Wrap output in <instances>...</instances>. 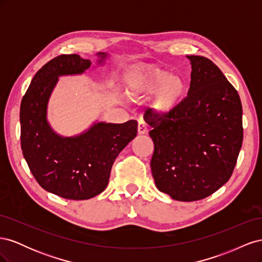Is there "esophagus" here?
<instances>
[{
    "instance_id": "obj_1",
    "label": "esophagus",
    "mask_w": 262,
    "mask_h": 262,
    "mask_svg": "<svg viewBox=\"0 0 262 262\" xmlns=\"http://www.w3.org/2000/svg\"><path fill=\"white\" fill-rule=\"evenodd\" d=\"M147 132V125L143 120H140L138 124V133L139 134H145Z\"/></svg>"
}]
</instances>
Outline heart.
<instances>
[{
  "label": "heart",
  "instance_id": "obj_1",
  "mask_svg": "<svg viewBox=\"0 0 262 262\" xmlns=\"http://www.w3.org/2000/svg\"><path fill=\"white\" fill-rule=\"evenodd\" d=\"M187 82L178 74L158 67H144L133 71L126 78V90L131 96L153 94L149 109L156 117L176 113L187 95Z\"/></svg>",
  "mask_w": 262,
  "mask_h": 262
}]
</instances>
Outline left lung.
<instances>
[{
	"mask_svg": "<svg viewBox=\"0 0 262 262\" xmlns=\"http://www.w3.org/2000/svg\"><path fill=\"white\" fill-rule=\"evenodd\" d=\"M191 63L188 96L167 117L145 113L154 142L150 160L155 185L178 201L201 200L231 178L243 143L239 95L214 63L187 55Z\"/></svg>",
	"mask_w": 262,
	"mask_h": 262,
	"instance_id": "8db88e82",
	"label": "left lung"
}]
</instances>
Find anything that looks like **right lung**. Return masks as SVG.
I'll return each mask as SVG.
<instances>
[{
  "instance_id": "obj_1",
  "label": "right lung",
  "mask_w": 262,
  "mask_h": 262,
  "mask_svg": "<svg viewBox=\"0 0 262 262\" xmlns=\"http://www.w3.org/2000/svg\"><path fill=\"white\" fill-rule=\"evenodd\" d=\"M98 64L108 54L98 52ZM92 62L61 54L38 71L20 104L23 155L45 190L70 200H87L106 189L119 153L137 137L138 122H95L75 137H61L47 119V107L59 76L82 74Z\"/></svg>"
}]
</instances>
